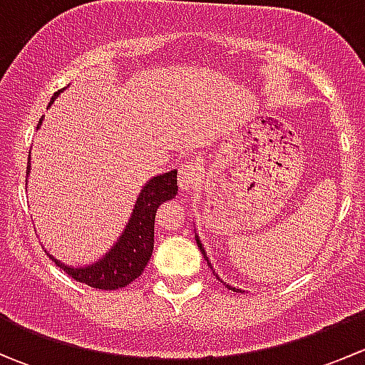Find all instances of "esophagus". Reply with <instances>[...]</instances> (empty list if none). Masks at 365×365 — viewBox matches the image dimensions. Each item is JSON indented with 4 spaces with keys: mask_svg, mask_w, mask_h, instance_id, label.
I'll return each instance as SVG.
<instances>
[{
    "mask_svg": "<svg viewBox=\"0 0 365 365\" xmlns=\"http://www.w3.org/2000/svg\"><path fill=\"white\" fill-rule=\"evenodd\" d=\"M201 180V165L197 162H183L178 169V185L182 190L192 189Z\"/></svg>",
    "mask_w": 365,
    "mask_h": 365,
    "instance_id": "34e87169",
    "label": "esophagus"
}]
</instances>
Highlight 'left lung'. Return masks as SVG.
Returning <instances> with one entry per match:
<instances>
[{
  "mask_svg": "<svg viewBox=\"0 0 365 365\" xmlns=\"http://www.w3.org/2000/svg\"><path fill=\"white\" fill-rule=\"evenodd\" d=\"M196 244H197V247H200V251H201V254H203L205 256V259L208 261V257H206V254H205V249H203V245H201V242H200V238H197V235H196ZM210 264V263H208ZM210 267H212V264H210ZM220 281V279H219ZM227 288L230 289H233V292H240L242 293V289H237V288H233V286H227Z\"/></svg>",
  "mask_w": 365,
  "mask_h": 365,
  "instance_id": "8db88e82",
  "label": "left lung"
}]
</instances>
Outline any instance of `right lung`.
Segmentation results:
<instances>
[{"mask_svg":"<svg viewBox=\"0 0 365 365\" xmlns=\"http://www.w3.org/2000/svg\"><path fill=\"white\" fill-rule=\"evenodd\" d=\"M58 95H60V91L54 93L49 106L53 104ZM40 125H42V120L38 121L36 128ZM29 168H31V164L28 160V175ZM176 192H178L176 169L148 180L141 192H139L130 219H128L125 230L121 231L120 238L109 249V252H106V256L98 259L97 263L88 264V267H67L65 263L54 259L51 254L49 257L65 274L76 279L77 282L91 286V288L109 289L111 292V289L130 284L132 281H135L143 274L150 257H152L157 208L164 201L173 200Z\"/></svg>","mask_w":365,"mask_h":365,"instance_id":"right-lung-1","label":"right lung"}]
</instances>
